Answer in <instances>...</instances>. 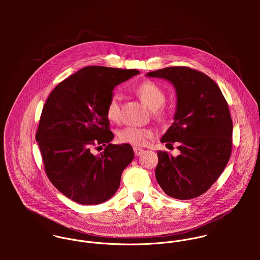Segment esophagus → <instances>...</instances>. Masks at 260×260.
<instances>
[{
	"label": "esophagus",
	"mask_w": 260,
	"mask_h": 260,
	"mask_svg": "<svg viewBox=\"0 0 260 260\" xmlns=\"http://www.w3.org/2000/svg\"><path fill=\"white\" fill-rule=\"evenodd\" d=\"M133 150H134V154L136 155V156H139V155H141L142 153H143V149L140 148V147H133Z\"/></svg>",
	"instance_id": "obj_1"
}]
</instances>
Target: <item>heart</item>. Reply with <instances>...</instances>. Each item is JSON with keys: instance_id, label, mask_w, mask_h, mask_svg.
Listing matches in <instances>:
<instances>
[{"instance_id": "1", "label": "heart", "mask_w": 260, "mask_h": 260, "mask_svg": "<svg viewBox=\"0 0 260 260\" xmlns=\"http://www.w3.org/2000/svg\"><path fill=\"white\" fill-rule=\"evenodd\" d=\"M136 93L141 101L152 110L154 118L160 121H164L167 118V111L162 106L166 100L165 93L158 85L150 81L144 82L136 88ZM106 115L111 121H118L120 119L121 106L117 95H113L110 98L106 107ZM118 136L122 142L135 146H143L155 136V132L151 128L128 126L122 129Z\"/></svg>"}]
</instances>
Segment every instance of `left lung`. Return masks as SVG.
I'll return each instance as SVG.
<instances>
[{
	"mask_svg": "<svg viewBox=\"0 0 260 260\" xmlns=\"http://www.w3.org/2000/svg\"><path fill=\"white\" fill-rule=\"evenodd\" d=\"M146 75L168 80L177 95L174 122L161 142H178L180 155L157 152L156 180L170 197H198L218 179L231 155L233 125L228 104L217 84L200 71L167 67Z\"/></svg>",
	"mask_w": 260,
	"mask_h": 260,
	"instance_id": "obj_1",
	"label": "left lung"
}]
</instances>
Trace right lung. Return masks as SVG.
I'll list each match as a JSON object with an SVG mask.
<instances>
[{
    "label": "right lung",
    "instance_id": "right-lung-1",
    "mask_svg": "<svg viewBox=\"0 0 260 260\" xmlns=\"http://www.w3.org/2000/svg\"><path fill=\"white\" fill-rule=\"evenodd\" d=\"M138 74L135 69L85 67L57 85L43 107L36 141L46 174L77 203L94 205L110 199L134 158L130 144L110 143L114 135L106 107L114 88ZM102 146L103 152L92 153Z\"/></svg>",
    "mask_w": 260,
    "mask_h": 260
}]
</instances>
